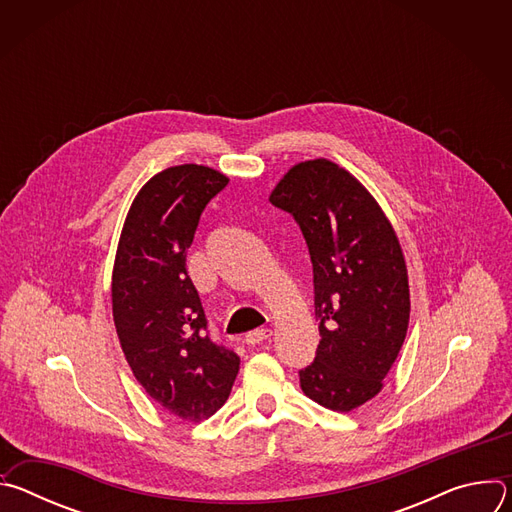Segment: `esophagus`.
I'll list each match as a JSON object with an SVG mask.
<instances>
[{
  "mask_svg": "<svg viewBox=\"0 0 512 512\" xmlns=\"http://www.w3.org/2000/svg\"><path fill=\"white\" fill-rule=\"evenodd\" d=\"M271 334H273L271 328H257V330H253V332H249V334L245 336V342H247L249 346H255V344H261V342L269 340Z\"/></svg>",
  "mask_w": 512,
  "mask_h": 512,
  "instance_id": "esophagus-1",
  "label": "esophagus"
}]
</instances>
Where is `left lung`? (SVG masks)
<instances>
[{
  "instance_id": "obj_1",
  "label": "left lung",
  "mask_w": 512,
  "mask_h": 512,
  "mask_svg": "<svg viewBox=\"0 0 512 512\" xmlns=\"http://www.w3.org/2000/svg\"><path fill=\"white\" fill-rule=\"evenodd\" d=\"M269 200L294 214L314 267L322 340L300 387L318 405L348 413L379 395L407 336L401 243L375 196L326 158L291 166Z\"/></svg>"
}]
</instances>
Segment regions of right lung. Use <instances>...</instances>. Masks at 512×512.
<instances>
[{
    "label": "right lung",
    "mask_w": 512,
    "mask_h": 512,
    "mask_svg": "<svg viewBox=\"0 0 512 512\" xmlns=\"http://www.w3.org/2000/svg\"><path fill=\"white\" fill-rule=\"evenodd\" d=\"M229 178L198 164L172 166L141 186L121 229L113 277V322L133 377L184 421L208 419L229 399L241 358L214 344L186 271L204 206Z\"/></svg>",
    "instance_id": "right-lung-1"
}]
</instances>
